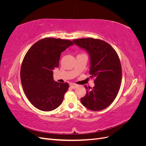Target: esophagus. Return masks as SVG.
<instances>
[{
    "label": "esophagus",
    "instance_id": "1",
    "mask_svg": "<svg viewBox=\"0 0 146 146\" xmlns=\"http://www.w3.org/2000/svg\"><path fill=\"white\" fill-rule=\"evenodd\" d=\"M69 86H70V87H71L72 88H73V89H75V88H76L77 86V85H76V84L72 83H70V84H69Z\"/></svg>",
    "mask_w": 146,
    "mask_h": 146
}]
</instances>
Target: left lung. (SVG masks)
Here are the masks:
<instances>
[{"label":"left lung","instance_id":"1","mask_svg":"<svg viewBox=\"0 0 146 146\" xmlns=\"http://www.w3.org/2000/svg\"><path fill=\"white\" fill-rule=\"evenodd\" d=\"M74 43L85 49L90 55L91 78L93 88L85 86L86 95L81 98L84 107L92 111H100L116 98L121 87L122 68L115 50L108 43L91 38L74 39Z\"/></svg>","mask_w":146,"mask_h":146}]
</instances>
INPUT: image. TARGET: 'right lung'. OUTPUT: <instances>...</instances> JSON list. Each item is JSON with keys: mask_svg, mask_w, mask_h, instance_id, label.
Instances as JSON below:
<instances>
[{"mask_svg": "<svg viewBox=\"0 0 146 146\" xmlns=\"http://www.w3.org/2000/svg\"><path fill=\"white\" fill-rule=\"evenodd\" d=\"M73 44L69 40L46 38L35 43L24 56L22 86L30 103L41 111H52L62 103L69 84L54 81L53 70L58 67L61 53Z\"/></svg>", "mask_w": 146, "mask_h": 146, "instance_id": "1", "label": "right lung"}]
</instances>
